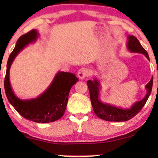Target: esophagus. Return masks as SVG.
I'll return each mask as SVG.
<instances>
[{"mask_svg":"<svg viewBox=\"0 0 158 158\" xmlns=\"http://www.w3.org/2000/svg\"><path fill=\"white\" fill-rule=\"evenodd\" d=\"M89 74H90L89 70H88L87 68H83L79 69V70H78L77 76L80 79H85V77H88V76H89Z\"/></svg>","mask_w":158,"mask_h":158,"instance_id":"1","label":"esophagus"}]
</instances>
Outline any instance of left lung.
I'll list each match as a JSON object with an SVG mask.
<instances>
[{
    "instance_id": "1",
    "label": "left lung",
    "mask_w": 158,
    "mask_h": 158,
    "mask_svg": "<svg viewBox=\"0 0 158 158\" xmlns=\"http://www.w3.org/2000/svg\"><path fill=\"white\" fill-rule=\"evenodd\" d=\"M127 48L131 52L143 54L149 60V57L146 50L143 48L138 39L134 35L128 36V41L126 44ZM88 89L90 92V101L94 113L97 114L99 118L110 122H124L129 120L140 111L143 107L145 106L148 97L152 92L153 78H152L149 82L146 85V94L141 100L137 101L131 106V108H123L121 107L104 103L99 99V90H100V83L97 79L87 81Z\"/></svg>"
}]
</instances>
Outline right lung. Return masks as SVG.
Segmentation results:
<instances>
[{
	"instance_id": "add662e5",
	"label": "right lung",
	"mask_w": 158,
	"mask_h": 158,
	"mask_svg": "<svg viewBox=\"0 0 158 158\" xmlns=\"http://www.w3.org/2000/svg\"><path fill=\"white\" fill-rule=\"evenodd\" d=\"M38 37L39 32L32 30L18 39L7 61L4 89L9 102L25 119L38 123H52L64 115L70 90L79 81L75 74L59 71L44 93L31 99H21L16 97L10 81V67L15 58L25 47L35 42Z\"/></svg>"
}]
</instances>
